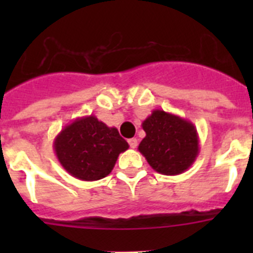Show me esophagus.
Segmentation results:
<instances>
[{
  "instance_id": "34e87169",
  "label": "esophagus",
  "mask_w": 253,
  "mask_h": 253,
  "mask_svg": "<svg viewBox=\"0 0 253 253\" xmlns=\"http://www.w3.org/2000/svg\"><path fill=\"white\" fill-rule=\"evenodd\" d=\"M129 146H130V148H137L138 146V139L137 138H130V139L128 140Z\"/></svg>"
}]
</instances>
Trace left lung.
<instances>
[{
	"label": "left lung",
	"instance_id": "1",
	"mask_svg": "<svg viewBox=\"0 0 253 253\" xmlns=\"http://www.w3.org/2000/svg\"><path fill=\"white\" fill-rule=\"evenodd\" d=\"M142 128L146 137L138 149L154 171L173 176L193 166L200 149L193 123L175 114L153 110Z\"/></svg>",
	"mask_w": 253,
	"mask_h": 253
}]
</instances>
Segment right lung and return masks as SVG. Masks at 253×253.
<instances>
[{"label":"right lung","mask_w":253,"mask_h":253,"mask_svg":"<svg viewBox=\"0 0 253 253\" xmlns=\"http://www.w3.org/2000/svg\"><path fill=\"white\" fill-rule=\"evenodd\" d=\"M53 147L69 175L82 181H96L113 171L119 154L126 151L129 144L118 129L90 115L66 125L55 137Z\"/></svg>","instance_id":"1"}]
</instances>
